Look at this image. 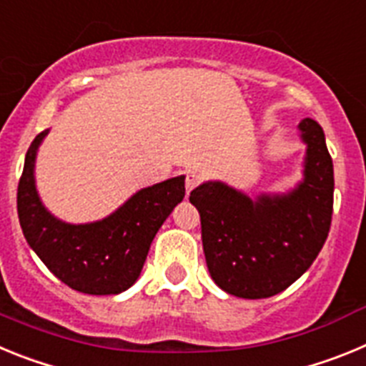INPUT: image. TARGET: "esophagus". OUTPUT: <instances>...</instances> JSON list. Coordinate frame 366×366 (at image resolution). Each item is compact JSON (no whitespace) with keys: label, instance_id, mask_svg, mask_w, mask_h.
I'll return each mask as SVG.
<instances>
[{"label":"esophagus","instance_id":"obj_1","mask_svg":"<svg viewBox=\"0 0 366 366\" xmlns=\"http://www.w3.org/2000/svg\"><path fill=\"white\" fill-rule=\"evenodd\" d=\"M199 185V176L196 172H189L187 174V179H185V189H187V196L190 194V190H194L196 187Z\"/></svg>","mask_w":366,"mask_h":366}]
</instances>
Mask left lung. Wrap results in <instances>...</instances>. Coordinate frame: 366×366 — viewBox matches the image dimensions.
I'll use <instances>...</instances> for the list:
<instances>
[{"label": "left lung", "instance_id": "8db88e82", "mask_svg": "<svg viewBox=\"0 0 366 366\" xmlns=\"http://www.w3.org/2000/svg\"><path fill=\"white\" fill-rule=\"evenodd\" d=\"M306 144L302 181L282 194L251 198L222 181L190 192L202 218V240L212 280L229 295L267 299L306 273L328 238L334 209V163L325 132L299 122Z\"/></svg>", "mask_w": 366, "mask_h": 366}]
</instances>
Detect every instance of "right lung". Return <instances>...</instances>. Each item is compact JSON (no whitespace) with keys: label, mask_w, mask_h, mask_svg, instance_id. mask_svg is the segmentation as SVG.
Returning a JSON list of instances; mask_svg holds the SVG:
<instances>
[{"label":"right lung","mask_w":366,"mask_h":366,"mask_svg":"<svg viewBox=\"0 0 366 366\" xmlns=\"http://www.w3.org/2000/svg\"><path fill=\"white\" fill-rule=\"evenodd\" d=\"M49 130L25 155L18 185V218L25 240L56 279L87 295H117L134 286L154 236L185 198V176L141 189L117 211L92 223H67L41 203L34 163Z\"/></svg>","instance_id":"1"}]
</instances>
